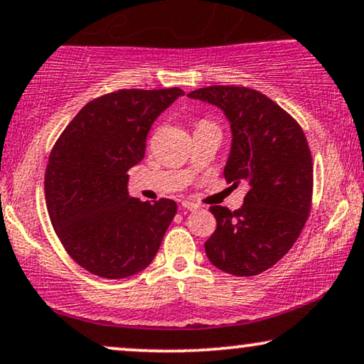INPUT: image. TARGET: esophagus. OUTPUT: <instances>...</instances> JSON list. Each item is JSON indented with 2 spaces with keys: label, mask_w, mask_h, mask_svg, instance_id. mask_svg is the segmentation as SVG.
<instances>
[{
  "label": "esophagus",
  "mask_w": 364,
  "mask_h": 364,
  "mask_svg": "<svg viewBox=\"0 0 364 364\" xmlns=\"http://www.w3.org/2000/svg\"><path fill=\"white\" fill-rule=\"evenodd\" d=\"M182 207L183 209H187V210H197L199 209V204H196V202H191V200H183L182 202Z\"/></svg>",
  "instance_id": "esophagus-1"
}]
</instances>
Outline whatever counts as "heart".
<instances>
[{"instance_id":"1","label":"heart","mask_w":364,"mask_h":364,"mask_svg":"<svg viewBox=\"0 0 364 364\" xmlns=\"http://www.w3.org/2000/svg\"><path fill=\"white\" fill-rule=\"evenodd\" d=\"M207 124H209V122H205V120H202V122H199V124H197V125H207Z\"/></svg>"}]
</instances>
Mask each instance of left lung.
Here are the masks:
<instances>
[{
  "label": "left lung",
  "mask_w": 364,
  "mask_h": 364,
  "mask_svg": "<svg viewBox=\"0 0 364 364\" xmlns=\"http://www.w3.org/2000/svg\"><path fill=\"white\" fill-rule=\"evenodd\" d=\"M187 97L219 107L230 122L232 147L224 177L247 193L240 209L212 205L217 220L205 254L232 276H256L287 254L313 202V157L301 125L271 98L247 87L214 85Z\"/></svg>",
  "instance_id": "obj_1"
}]
</instances>
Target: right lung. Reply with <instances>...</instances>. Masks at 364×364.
Returning <instances> with one entry per match:
<instances>
[{
  "mask_svg": "<svg viewBox=\"0 0 364 364\" xmlns=\"http://www.w3.org/2000/svg\"><path fill=\"white\" fill-rule=\"evenodd\" d=\"M181 88L117 90L88 102L61 132L45 172L46 209L75 262L105 279L152 262L177 212L171 199L129 196V168L144 159L155 119Z\"/></svg>",
  "mask_w": 364,
  "mask_h": 364,
  "instance_id": "add662e5",
  "label": "right lung"
}]
</instances>
